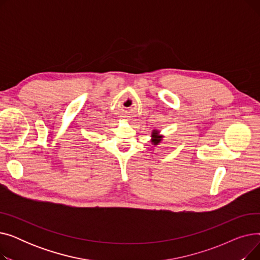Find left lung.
<instances>
[{"instance_id": "left-lung-1", "label": "left lung", "mask_w": 260, "mask_h": 260, "mask_svg": "<svg viewBox=\"0 0 260 260\" xmlns=\"http://www.w3.org/2000/svg\"><path fill=\"white\" fill-rule=\"evenodd\" d=\"M152 137H153V139H152L153 144H154V145H157V144H159V143L161 142V140H162V138H163V136H160V135H159V132H158L157 129H154V131L152 132Z\"/></svg>"}]
</instances>
